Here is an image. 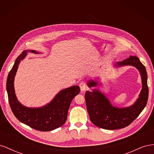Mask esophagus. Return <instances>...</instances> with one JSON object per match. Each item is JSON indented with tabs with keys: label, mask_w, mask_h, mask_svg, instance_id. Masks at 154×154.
I'll list each match as a JSON object with an SVG mask.
<instances>
[{
	"label": "esophagus",
	"mask_w": 154,
	"mask_h": 154,
	"mask_svg": "<svg viewBox=\"0 0 154 154\" xmlns=\"http://www.w3.org/2000/svg\"><path fill=\"white\" fill-rule=\"evenodd\" d=\"M80 90H81V92H84L86 89L87 88V85H86V83L84 82H82L80 83Z\"/></svg>",
	"instance_id": "1"
}]
</instances>
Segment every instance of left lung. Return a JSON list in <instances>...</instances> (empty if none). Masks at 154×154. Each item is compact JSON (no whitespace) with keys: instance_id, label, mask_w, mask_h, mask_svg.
Listing matches in <instances>:
<instances>
[{"instance_id":"1","label":"left lung","mask_w":154,"mask_h":154,"mask_svg":"<svg viewBox=\"0 0 154 154\" xmlns=\"http://www.w3.org/2000/svg\"><path fill=\"white\" fill-rule=\"evenodd\" d=\"M127 66L136 67L141 77V92L136 102L131 106L122 108L113 106L108 97L96 88L85 92V98L88 113L91 122L97 127L106 130L125 128L138 117L146 105L148 87L146 68L136 56H130L128 58L116 63L114 67H120ZM100 84L98 80H90L87 82V86L89 88L95 87Z\"/></svg>"}]
</instances>
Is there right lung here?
<instances>
[{
    "instance_id": "obj_1",
    "label": "right lung",
    "mask_w": 154,
    "mask_h": 154,
    "mask_svg": "<svg viewBox=\"0 0 154 154\" xmlns=\"http://www.w3.org/2000/svg\"><path fill=\"white\" fill-rule=\"evenodd\" d=\"M27 52L40 54L35 50L24 51L16 59L9 73L6 90L9 103L15 117L20 122L40 131H51L59 128L66 123L67 113L72 99L80 91V87L73 85L60 91L49 103L41 107H27L18 100L14 87V80L18 65L24 60Z\"/></svg>"
}]
</instances>
